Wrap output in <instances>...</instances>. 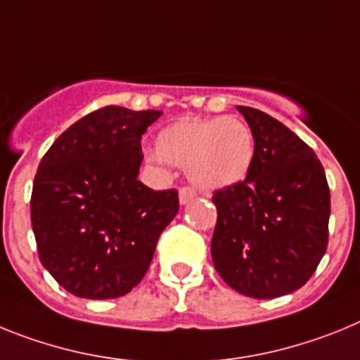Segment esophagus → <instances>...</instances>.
Instances as JSON below:
<instances>
[{
	"label": "esophagus",
	"mask_w": 360,
	"mask_h": 360,
	"mask_svg": "<svg viewBox=\"0 0 360 360\" xmlns=\"http://www.w3.org/2000/svg\"><path fill=\"white\" fill-rule=\"evenodd\" d=\"M195 190L190 188V186H183V188L179 190V202L181 205H188L190 201H193L195 199Z\"/></svg>",
	"instance_id": "34e87169"
}]
</instances>
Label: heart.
Segmentation results:
<instances>
[{"label": "heart", "mask_w": 360, "mask_h": 360, "mask_svg": "<svg viewBox=\"0 0 360 360\" xmlns=\"http://www.w3.org/2000/svg\"><path fill=\"white\" fill-rule=\"evenodd\" d=\"M155 150L162 161L186 167L195 186L219 190L248 176L255 143L248 124L237 117H181L158 134Z\"/></svg>", "instance_id": "1"}]
</instances>
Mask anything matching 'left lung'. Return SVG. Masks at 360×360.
Returning a JSON list of instances; mask_svg holds the SVG:
<instances>
[{"mask_svg":"<svg viewBox=\"0 0 360 360\" xmlns=\"http://www.w3.org/2000/svg\"><path fill=\"white\" fill-rule=\"evenodd\" d=\"M255 143L245 181L214 192L212 259L236 292L275 299L299 290L328 246L330 188L314 150L271 115L237 106Z\"/></svg>","mask_w":360,"mask_h":360,"instance_id":"8db88e82","label":"left lung"}]
</instances>
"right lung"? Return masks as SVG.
Segmentation results:
<instances>
[{
  "mask_svg": "<svg viewBox=\"0 0 360 360\" xmlns=\"http://www.w3.org/2000/svg\"><path fill=\"white\" fill-rule=\"evenodd\" d=\"M162 112L103 106L67 128L34 177L30 219L43 266L67 292L115 299L145 277L177 190L137 179L141 137Z\"/></svg>",
  "mask_w": 360,
  "mask_h": 360,
  "instance_id": "right-lung-1",
  "label": "right lung"
}]
</instances>
